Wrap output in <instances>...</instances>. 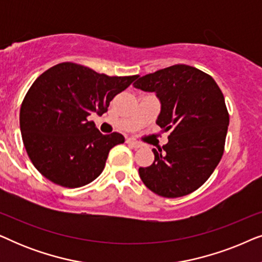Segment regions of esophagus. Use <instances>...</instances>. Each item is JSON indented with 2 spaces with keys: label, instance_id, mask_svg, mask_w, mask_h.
<instances>
[{
  "label": "esophagus",
  "instance_id": "34e87169",
  "mask_svg": "<svg viewBox=\"0 0 262 262\" xmlns=\"http://www.w3.org/2000/svg\"><path fill=\"white\" fill-rule=\"evenodd\" d=\"M126 143L128 145H131V146H134V148H141L142 146V144L139 142H136L135 139H132V138H128V139H126Z\"/></svg>",
  "mask_w": 262,
  "mask_h": 262
}]
</instances>
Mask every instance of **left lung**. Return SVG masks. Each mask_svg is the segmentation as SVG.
I'll list each match as a JSON object with an SVG mask.
<instances>
[{
  "instance_id": "8db88e82",
  "label": "left lung",
  "mask_w": 262,
  "mask_h": 262,
  "mask_svg": "<svg viewBox=\"0 0 262 262\" xmlns=\"http://www.w3.org/2000/svg\"><path fill=\"white\" fill-rule=\"evenodd\" d=\"M135 88L154 92L161 102L156 124L170 131L151 166L138 169L156 194L178 198L198 189L223 156L229 113L223 93L210 75L186 64L139 77Z\"/></svg>"
}]
</instances>
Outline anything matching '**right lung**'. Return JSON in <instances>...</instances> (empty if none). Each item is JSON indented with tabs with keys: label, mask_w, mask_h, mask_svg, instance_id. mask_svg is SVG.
<instances>
[{
	"label": "right lung",
	"mask_w": 262,
	"mask_h": 262,
	"mask_svg": "<svg viewBox=\"0 0 262 262\" xmlns=\"http://www.w3.org/2000/svg\"><path fill=\"white\" fill-rule=\"evenodd\" d=\"M137 78L107 76L76 63L50 68L33 82L20 108V130L33 166L53 184L77 188L95 180L123 135H102L88 117L102 116Z\"/></svg>",
	"instance_id": "right-lung-1"
}]
</instances>
